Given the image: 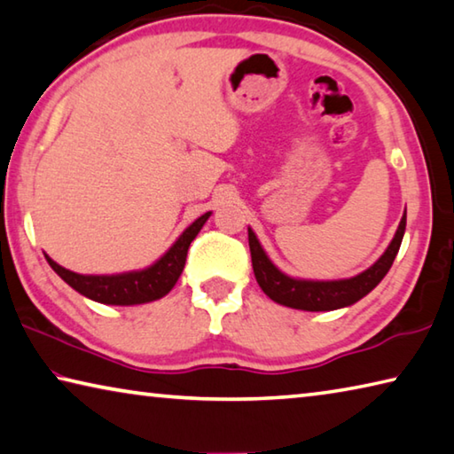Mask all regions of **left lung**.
<instances>
[{"label": "left lung", "mask_w": 454, "mask_h": 454, "mask_svg": "<svg viewBox=\"0 0 454 454\" xmlns=\"http://www.w3.org/2000/svg\"><path fill=\"white\" fill-rule=\"evenodd\" d=\"M404 228L406 212L403 214L401 224L396 228V234L393 240H390L388 248L384 250V254L376 260L371 268H366L364 272L352 276V278L340 280H306L284 274L280 268L268 258L262 244H260L254 234V230L248 228V244L256 282L260 284V288L264 290V294L268 298H272L274 302H278L282 306H288V309L309 312L344 309V306H350L358 302L360 298H364L368 292L379 286V282L387 276L398 254V248H401Z\"/></svg>", "instance_id": "1"}]
</instances>
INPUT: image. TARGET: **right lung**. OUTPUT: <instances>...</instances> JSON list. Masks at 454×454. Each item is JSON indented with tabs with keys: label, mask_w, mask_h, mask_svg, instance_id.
Here are the masks:
<instances>
[{
	"label": "right lung",
	"mask_w": 454,
	"mask_h": 454,
	"mask_svg": "<svg viewBox=\"0 0 454 454\" xmlns=\"http://www.w3.org/2000/svg\"><path fill=\"white\" fill-rule=\"evenodd\" d=\"M210 214L212 212H206L192 222L178 236V240L156 262L148 268H142V270L121 274H78L53 262L48 254H45V260H48V264L61 280L70 284L75 292H80L82 296L90 298V301L114 306L145 304L166 296L174 288V284L178 282L184 270V264H186L190 242L198 236L206 220L210 218Z\"/></svg>",
	"instance_id": "obj_1"
}]
</instances>
